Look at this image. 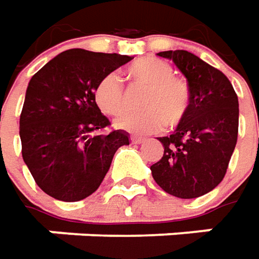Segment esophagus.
<instances>
[{
  "instance_id": "34e87169",
  "label": "esophagus",
  "mask_w": 259,
  "mask_h": 259,
  "mask_svg": "<svg viewBox=\"0 0 259 259\" xmlns=\"http://www.w3.org/2000/svg\"><path fill=\"white\" fill-rule=\"evenodd\" d=\"M130 142L133 145H139V143H143L145 142V138H140V136H130Z\"/></svg>"
}]
</instances>
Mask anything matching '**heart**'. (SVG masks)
Listing matches in <instances>:
<instances>
[{
	"mask_svg": "<svg viewBox=\"0 0 259 259\" xmlns=\"http://www.w3.org/2000/svg\"><path fill=\"white\" fill-rule=\"evenodd\" d=\"M130 78L147 90L142 97L140 112L126 113L116 120V127L133 133H152L163 124L174 127L182 120L189 107L188 83L174 76L172 66L160 58L146 57L129 68ZM94 99L103 113L119 116L126 109V94L116 73L104 76L94 89Z\"/></svg>",
	"mask_w": 259,
	"mask_h": 259,
	"instance_id": "b5f03b06",
	"label": "heart"
}]
</instances>
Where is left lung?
I'll return each mask as SVG.
<instances>
[{
	"label": "left lung",
	"instance_id": "8db88e82",
	"mask_svg": "<svg viewBox=\"0 0 259 259\" xmlns=\"http://www.w3.org/2000/svg\"><path fill=\"white\" fill-rule=\"evenodd\" d=\"M186 77L189 107L170 136L159 138L163 156L150 166L169 195L193 199L217 188L227 174L238 139V96L228 77L189 51L157 53Z\"/></svg>",
	"mask_w": 259,
	"mask_h": 259
}]
</instances>
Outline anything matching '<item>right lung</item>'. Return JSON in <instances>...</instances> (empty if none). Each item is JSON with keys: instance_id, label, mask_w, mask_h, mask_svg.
I'll list each match as a JSON object with an SVG mask.
<instances>
[{"instance_id": "obj_1", "label": "right lung", "mask_w": 259, "mask_h": 259, "mask_svg": "<svg viewBox=\"0 0 259 259\" xmlns=\"http://www.w3.org/2000/svg\"><path fill=\"white\" fill-rule=\"evenodd\" d=\"M132 58L67 50L31 77L20 116L21 152L35 183L54 199L90 196L116 150L129 145L126 132L102 133L110 121L96 103L94 89Z\"/></svg>"}]
</instances>
